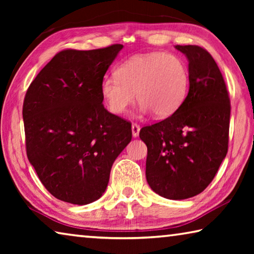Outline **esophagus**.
Wrapping results in <instances>:
<instances>
[{
  "label": "esophagus",
  "mask_w": 254,
  "mask_h": 254,
  "mask_svg": "<svg viewBox=\"0 0 254 254\" xmlns=\"http://www.w3.org/2000/svg\"><path fill=\"white\" fill-rule=\"evenodd\" d=\"M139 132H140V126H139V124L133 123L132 124V135H133V137L139 136Z\"/></svg>",
  "instance_id": "obj_1"
}]
</instances>
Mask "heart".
<instances>
[{
  "label": "heart",
  "mask_w": 254,
  "mask_h": 254,
  "mask_svg": "<svg viewBox=\"0 0 254 254\" xmlns=\"http://www.w3.org/2000/svg\"><path fill=\"white\" fill-rule=\"evenodd\" d=\"M188 83V69L182 58L156 51L123 62L117 75L103 78L101 91L112 113H126L136 96L141 111H151L153 117L165 119L182 105Z\"/></svg>",
  "instance_id": "obj_1"
}]
</instances>
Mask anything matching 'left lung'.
I'll return each instance as SVG.
<instances>
[{
  "label": "left lung",
  "mask_w": 254,
  "mask_h": 254,
  "mask_svg": "<svg viewBox=\"0 0 254 254\" xmlns=\"http://www.w3.org/2000/svg\"><path fill=\"white\" fill-rule=\"evenodd\" d=\"M188 59L189 91L182 105L162 121L143 127L145 177L168 199L200 194L212 183L229 148L231 103L222 72L207 50L176 46Z\"/></svg>",
  "instance_id": "8db88e82"
}]
</instances>
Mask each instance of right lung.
<instances>
[{
	"label": "right lung",
	"mask_w": 254,
	"mask_h": 254,
	"mask_svg": "<svg viewBox=\"0 0 254 254\" xmlns=\"http://www.w3.org/2000/svg\"><path fill=\"white\" fill-rule=\"evenodd\" d=\"M122 45L58 53L23 102L27 156L57 199L76 205L104 194L115 159L132 139L131 122L103 105L102 80Z\"/></svg>",
	"instance_id": "1"
}]
</instances>
